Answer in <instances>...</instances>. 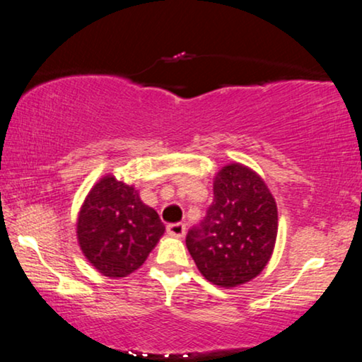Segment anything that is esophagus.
<instances>
[{"instance_id":"34e87169","label":"esophagus","mask_w":362,"mask_h":362,"mask_svg":"<svg viewBox=\"0 0 362 362\" xmlns=\"http://www.w3.org/2000/svg\"><path fill=\"white\" fill-rule=\"evenodd\" d=\"M166 232L173 237H185L186 234V226L181 224V222H176V224H170L166 227Z\"/></svg>"}]
</instances>
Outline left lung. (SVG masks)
Returning a JSON list of instances; mask_svg holds the SVG:
<instances>
[{"instance_id":"obj_1","label":"left lung","mask_w":362,"mask_h":362,"mask_svg":"<svg viewBox=\"0 0 362 362\" xmlns=\"http://www.w3.org/2000/svg\"><path fill=\"white\" fill-rule=\"evenodd\" d=\"M212 189L206 219L187 232L186 245L207 281L234 288L254 280L269 264L279 211L265 181L242 163L222 166Z\"/></svg>"}]
</instances>
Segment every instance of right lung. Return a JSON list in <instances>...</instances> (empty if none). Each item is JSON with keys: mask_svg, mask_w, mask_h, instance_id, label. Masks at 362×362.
<instances>
[{"mask_svg": "<svg viewBox=\"0 0 362 362\" xmlns=\"http://www.w3.org/2000/svg\"><path fill=\"white\" fill-rule=\"evenodd\" d=\"M165 234L158 212L133 185L113 175L98 180L77 216V242L92 267L108 279H123L145 264Z\"/></svg>", "mask_w": 362, "mask_h": 362, "instance_id": "1", "label": "right lung"}]
</instances>
